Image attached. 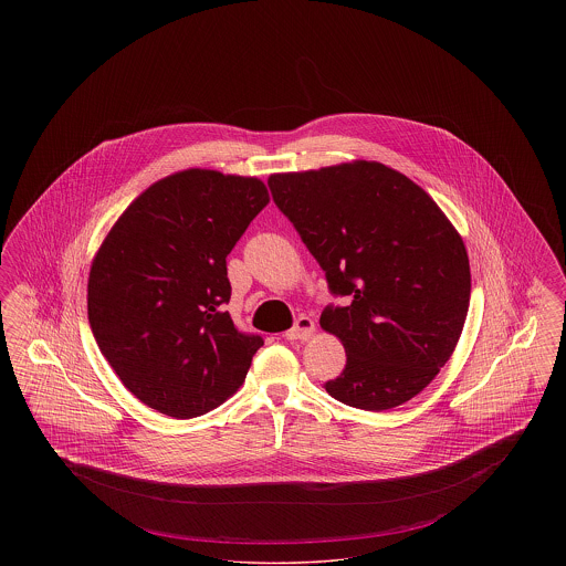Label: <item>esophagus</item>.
Masks as SVG:
<instances>
[{"label": "esophagus", "mask_w": 566, "mask_h": 566, "mask_svg": "<svg viewBox=\"0 0 566 566\" xmlns=\"http://www.w3.org/2000/svg\"><path fill=\"white\" fill-rule=\"evenodd\" d=\"M314 333H316V324H314V321L307 318V316H301V318L296 321L295 326L286 333V339H291V342H307Z\"/></svg>", "instance_id": "1"}]
</instances>
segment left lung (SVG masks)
I'll return each mask as SVG.
<instances>
[{
  "mask_svg": "<svg viewBox=\"0 0 566 566\" xmlns=\"http://www.w3.org/2000/svg\"><path fill=\"white\" fill-rule=\"evenodd\" d=\"M268 185L328 289L350 296L321 316L346 350L326 392L365 411L420 395L450 360L469 310V256L454 224L384 163L271 174Z\"/></svg>",
  "mask_w": 566,
  "mask_h": 566,
  "instance_id": "1",
  "label": "left lung"
}]
</instances>
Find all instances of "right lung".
Instances as JSON below:
<instances>
[{"label":"right lung","mask_w":566,"mask_h":566,"mask_svg":"<svg viewBox=\"0 0 566 566\" xmlns=\"http://www.w3.org/2000/svg\"><path fill=\"white\" fill-rule=\"evenodd\" d=\"M270 203L263 180L176 171L135 197L88 273L95 342L125 388L171 418H197L238 392L259 335L224 312L227 254Z\"/></svg>","instance_id":"add662e5"}]
</instances>
